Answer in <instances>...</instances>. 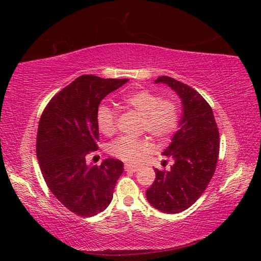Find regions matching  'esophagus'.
Masks as SVG:
<instances>
[{
    "label": "esophagus",
    "mask_w": 261,
    "mask_h": 261,
    "mask_svg": "<svg viewBox=\"0 0 261 261\" xmlns=\"http://www.w3.org/2000/svg\"><path fill=\"white\" fill-rule=\"evenodd\" d=\"M124 169H125L126 171H137V170H138V167L134 166V165H129V163H126V165L124 166Z\"/></svg>",
    "instance_id": "esophagus-1"
}]
</instances>
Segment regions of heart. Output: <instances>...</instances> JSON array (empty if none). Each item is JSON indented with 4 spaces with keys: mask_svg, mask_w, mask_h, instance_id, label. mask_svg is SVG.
<instances>
[{
    "mask_svg": "<svg viewBox=\"0 0 261 261\" xmlns=\"http://www.w3.org/2000/svg\"><path fill=\"white\" fill-rule=\"evenodd\" d=\"M122 102L143 116L141 129L159 140H165L174 134L178 125V108L173 100L161 99L151 91L141 90L123 95ZM116 110L107 103L100 105L96 123L103 135H112L116 127ZM151 143L146 138L122 136L109 144L112 155L124 161L135 162L149 151Z\"/></svg>",
    "mask_w": 261,
    "mask_h": 261,
    "instance_id": "b5f03b06",
    "label": "heart"
}]
</instances>
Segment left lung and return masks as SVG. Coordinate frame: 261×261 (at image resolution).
<instances>
[{
    "label": "left lung",
    "mask_w": 261,
    "mask_h": 261,
    "mask_svg": "<svg viewBox=\"0 0 261 261\" xmlns=\"http://www.w3.org/2000/svg\"><path fill=\"white\" fill-rule=\"evenodd\" d=\"M182 102L178 131L162 154L174 159L169 170L155 171V180L146 190L154 208L168 214L180 213L197 201L213 177L218 162L220 138L213 110L192 87L174 78L159 77Z\"/></svg>",
    "instance_id": "1"
}]
</instances>
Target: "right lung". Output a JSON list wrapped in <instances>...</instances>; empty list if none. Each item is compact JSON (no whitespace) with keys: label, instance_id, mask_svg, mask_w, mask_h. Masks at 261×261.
<instances>
[{"label":"right lung","instance_id":"right-lung-1","mask_svg":"<svg viewBox=\"0 0 261 261\" xmlns=\"http://www.w3.org/2000/svg\"><path fill=\"white\" fill-rule=\"evenodd\" d=\"M129 79L84 74L59 92L43 110L38 126L37 156L47 187L72 213L93 216L108 207L123 162L106 159L88 165L96 151V113L101 101Z\"/></svg>","mask_w":261,"mask_h":261}]
</instances>
